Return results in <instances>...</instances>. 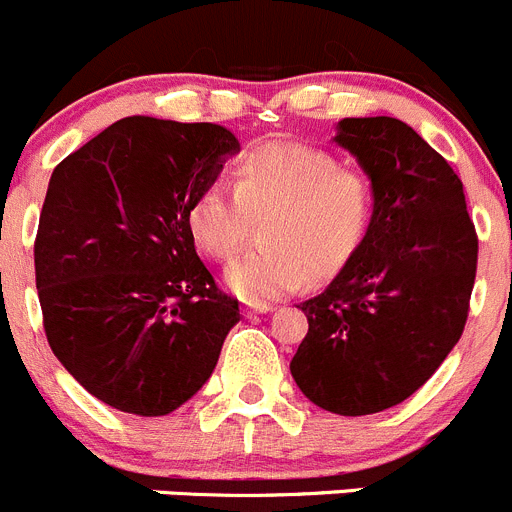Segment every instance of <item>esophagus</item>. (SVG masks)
<instances>
[{
    "label": "esophagus",
    "mask_w": 512,
    "mask_h": 512,
    "mask_svg": "<svg viewBox=\"0 0 512 512\" xmlns=\"http://www.w3.org/2000/svg\"><path fill=\"white\" fill-rule=\"evenodd\" d=\"M267 310H272V305H245V308H242V313L257 315V313H267Z\"/></svg>",
    "instance_id": "1"
}]
</instances>
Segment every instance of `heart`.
<instances>
[{
  "instance_id": "obj_1",
  "label": "heart",
  "mask_w": 512,
  "mask_h": 512,
  "mask_svg": "<svg viewBox=\"0 0 512 512\" xmlns=\"http://www.w3.org/2000/svg\"><path fill=\"white\" fill-rule=\"evenodd\" d=\"M374 214L364 171L343 169L323 148L265 141L234 166V184H209L191 199L186 222L199 250L219 262L240 255L265 219V250L227 270L237 298L267 305L310 280L333 278L361 247Z\"/></svg>"
}]
</instances>
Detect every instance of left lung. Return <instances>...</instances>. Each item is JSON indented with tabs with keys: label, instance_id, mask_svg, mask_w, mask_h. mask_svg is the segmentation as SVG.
Wrapping results in <instances>:
<instances>
[{
	"label": "left lung",
	"instance_id": "1",
	"mask_svg": "<svg viewBox=\"0 0 512 512\" xmlns=\"http://www.w3.org/2000/svg\"><path fill=\"white\" fill-rule=\"evenodd\" d=\"M374 189L364 242L298 308L308 333L290 361L305 396L341 417L396 407L427 384L465 331L477 234L460 176L399 118H343Z\"/></svg>",
	"mask_w": 512,
	"mask_h": 512
}]
</instances>
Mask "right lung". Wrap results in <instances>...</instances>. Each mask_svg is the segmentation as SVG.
Here are the masks:
<instances>
[{"label": "right lung", "instance_id": "right-lung-1", "mask_svg": "<svg viewBox=\"0 0 512 512\" xmlns=\"http://www.w3.org/2000/svg\"><path fill=\"white\" fill-rule=\"evenodd\" d=\"M237 151L217 123L131 116L52 171L35 240L45 336L73 379L118 412L179 409L240 321L186 222Z\"/></svg>", "mask_w": 512, "mask_h": 512}]
</instances>
